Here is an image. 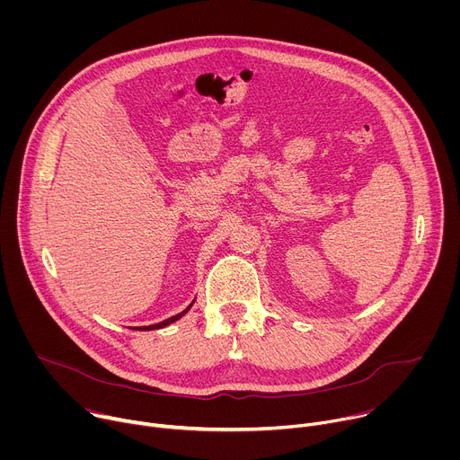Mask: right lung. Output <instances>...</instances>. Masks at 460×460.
<instances>
[{
    "instance_id": "right-lung-1",
    "label": "right lung",
    "mask_w": 460,
    "mask_h": 460,
    "mask_svg": "<svg viewBox=\"0 0 460 460\" xmlns=\"http://www.w3.org/2000/svg\"><path fill=\"white\" fill-rule=\"evenodd\" d=\"M192 305V304H190ZM190 305L185 309V311H181V313H178V314H174V316H171V318H167V320H164V322H158V323H153V325H146V327H140V332H149V330H160V327H165V325H169V323H172V322H176L178 318H181L189 309H190ZM138 330V327H137Z\"/></svg>"
}]
</instances>
